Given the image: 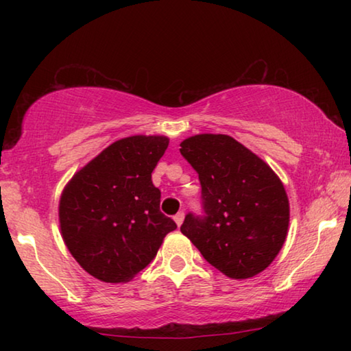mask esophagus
I'll return each mask as SVG.
<instances>
[{
  "instance_id": "esophagus-1",
  "label": "esophagus",
  "mask_w": 351,
  "mask_h": 351,
  "mask_svg": "<svg viewBox=\"0 0 351 351\" xmlns=\"http://www.w3.org/2000/svg\"><path fill=\"white\" fill-rule=\"evenodd\" d=\"M175 223H176V226H178V228H180V226L182 224V221H184V212H180V213H176V215H175Z\"/></svg>"
}]
</instances>
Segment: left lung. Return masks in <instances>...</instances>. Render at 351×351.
I'll return each instance as SVG.
<instances>
[{
	"instance_id": "1",
	"label": "left lung",
	"mask_w": 351,
	"mask_h": 351,
	"mask_svg": "<svg viewBox=\"0 0 351 351\" xmlns=\"http://www.w3.org/2000/svg\"><path fill=\"white\" fill-rule=\"evenodd\" d=\"M180 152L197 170L206 217L189 213L181 232L235 280L260 274L288 235L289 201L263 159L228 134H195Z\"/></svg>"
}]
</instances>
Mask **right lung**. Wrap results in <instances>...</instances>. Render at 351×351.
Listing matches in <instances>:
<instances>
[{
  "label": "right lung",
  "mask_w": 351,
  "mask_h": 351,
  "mask_svg": "<svg viewBox=\"0 0 351 351\" xmlns=\"http://www.w3.org/2000/svg\"><path fill=\"white\" fill-rule=\"evenodd\" d=\"M167 147V136L119 139L64 186L58 203L63 241L97 280L130 282L176 229L173 219L159 210L161 190L152 182Z\"/></svg>",
  "instance_id": "1"
}]
</instances>
